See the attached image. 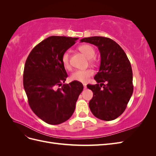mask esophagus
Wrapping results in <instances>:
<instances>
[{"label": "esophagus", "instance_id": "1", "mask_svg": "<svg viewBox=\"0 0 156 156\" xmlns=\"http://www.w3.org/2000/svg\"><path fill=\"white\" fill-rule=\"evenodd\" d=\"M83 86H84V89L87 88V84H83Z\"/></svg>", "mask_w": 156, "mask_h": 156}]
</instances>
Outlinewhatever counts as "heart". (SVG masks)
Segmentation results:
<instances>
[{
  "instance_id": "b5f03b06",
  "label": "heart",
  "mask_w": 156,
  "mask_h": 156,
  "mask_svg": "<svg viewBox=\"0 0 156 156\" xmlns=\"http://www.w3.org/2000/svg\"><path fill=\"white\" fill-rule=\"evenodd\" d=\"M79 50L85 55L91 61L94 60L95 55V49L93 47L88 44H83L79 47ZM62 62L65 68L69 69L71 67L69 62V53L66 51L62 56ZM94 72L90 69H77L71 75V79L81 83H87L89 78L92 76Z\"/></svg>"
}]
</instances>
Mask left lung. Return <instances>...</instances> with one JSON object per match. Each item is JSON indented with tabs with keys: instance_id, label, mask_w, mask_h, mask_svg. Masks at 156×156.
<instances>
[{
	"instance_id": "8db88e82",
	"label": "left lung",
	"mask_w": 156,
	"mask_h": 156,
	"mask_svg": "<svg viewBox=\"0 0 156 156\" xmlns=\"http://www.w3.org/2000/svg\"><path fill=\"white\" fill-rule=\"evenodd\" d=\"M80 41L97 46L101 56L100 69L94 76L98 84L87 85L94 94L90 109L99 119L115 120L124 112L133 94L129 60L121 47L108 37L92 36Z\"/></svg>"
}]
</instances>
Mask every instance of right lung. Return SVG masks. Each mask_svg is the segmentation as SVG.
Wrapping results in <instances>:
<instances>
[{
    "label": "right lung",
    "instance_id": "obj_1",
    "mask_svg": "<svg viewBox=\"0 0 156 156\" xmlns=\"http://www.w3.org/2000/svg\"><path fill=\"white\" fill-rule=\"evenodd\" d=\"M77 37L50 36L34 47L26 60L23 86L29 105L46 123L60 124L72 116L83 85L78 81L63 84L68 77L62 56ZM61 86L57 88V87Z\"/></svg>",
    "mask_w": 156,
    "mask_h": 156
}]
</instances>
